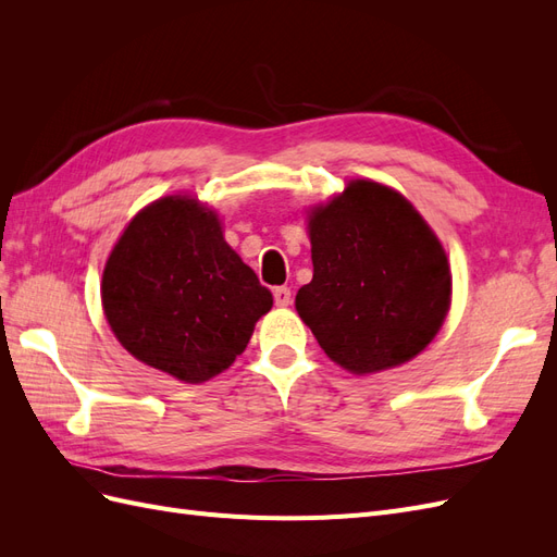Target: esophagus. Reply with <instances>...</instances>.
Here are the masks:
<instances>
[{
    "instance_id": "1",
    "label": "esophagus",
    "mask_w": 557,
    "mask_h": 557,
    "mask_svg": "<svg viewBox=\"0 0 557 557\" xmlns=\"http://www.w3.org/2000/svg\"><path fill=\"white\" fill-rule=\"evenodd\" d=\"M290 299H293V295H290V288H288V285H278V288L274 290V301H276V307H288V305H290Z\"/></svg>"
}]
</instances>
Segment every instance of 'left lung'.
Returning a JSON list of instances; mask_svg holds the SVG:
<instances>
[{"mask_svg": "<svg viewBox=\"0 0 557 557\" xmlns=\"http://www.w3.org/2000/svg\"><path fill=\"white\" fill-rule=\"evenodd\" d=\"M313 278L295 307L327 358L352 374L409 362L450 307V267L409 199L374 181L309 213Z\"/></svg>", "mask_w": 557, "mask_h": 557, "instance_id": "8db88e82", "label": "left lung"}]
</instances>
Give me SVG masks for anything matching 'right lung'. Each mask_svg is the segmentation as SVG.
<instances>
[{"mask_svg":"<svg viewBox=\"0 0 557 557\" xmlns=\"http://www.w3.org/2000/svg\"><path fill=\"white\" fill-rule=\"evenodd\" d=\"M102 305L134 358L205 383L242 356L274 297L227 246L215 211L172 195L134 215L113 246Z\"/></svg>","mask_w":557,"mask_h":557,"instance_id":"obj_1","label":"right lung"}]
</instances>
